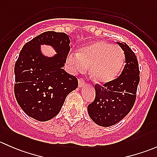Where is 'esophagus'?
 <instances>
[{"instance_id":"esophagus-1","label":"esophagus","mask_w":157,"mask_h":157,"mask_svg":"<svg viewBox=\"0 0 157 157\" xmlns=\"http://www.w3.org/2000/svg\"><path fill=\"white\" fill-rule=\"evenodd\" d=\"M78 85H79V87H83V86H84L85 85H86V83H85L84 80H83L82 77L78 80Z\"/></svg>"}]
</instances>
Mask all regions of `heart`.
<instances>
[{
	"label": "heart",
	"instance_id": "obj_1",
	"mask_svg": "<svg viewBox=\"0 0 157 157\" xmlns=\"http://www.w3.org/2000/svg\"><path fill=\"white\" fill-rule=\"evenodd\" d=\"M125 61L123 49L105 41H98L79 49L77 55H69L67 64L74 73L84 72L90 66V74L98 83L115 80Z\"/></svg>",
	"mask_w": 157,
	"mask_h": 157
}]
</instances>
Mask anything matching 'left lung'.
<instances>
[{"label": "left lung", "instance_id": "obj_1", "mask_svg": "<svg viewBox=\"0 0 157 157\" xmlns=\"http://www.w3.org/2000/svg\"><path fill=\"white\" fill-rule=\"evenodd\" d=\"M125 55V65L120 76L103 86L95 85L96 97L88 105V113L98 125L109 127L124 118L134 106L140 82L137 57L124 42H117Z\"/></svg>", "mask_w": 157, "mask_h": 157}]
</instances>
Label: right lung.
Segmentation results:
<instances>
[{
    "label": "right lung",
    "instance_id": "obj_1",
    "mask_svg": "<svg viewBox=\"0 0 157 157\" xmlns=\"http://www.w3.org/2000/svg\"><path fill=\"white\" fill-rule=\"evenodd\" d=\"M69 36L48 31L26 42L15 63L14 94L26 115L40 121L59 113L64 100L78 86V80L63 67L70 52ZM41 44H50L57 55L48 58L40 53Z\"/></svg>",
    "mask_w": 157,
    "mask_h": 157
}]
</instances>
